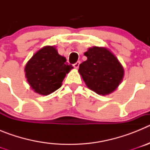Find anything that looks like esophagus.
I'll list each match as a JSON object with an SVG mask.
<instances>
[{"label": "esophagus", "instance_id": "1", "mask_svg": "<svg viewBox=\"0 0 150 150\" xmlns=\"http://www.w3.org/2000/svg\"><path fill=\"white\" fill-rule=\"evenodd\" d=\"M79 64H80V62H79H79H76V63L74 64V67H75V68H76V69H77L78 67H79Z\"/></svg>", "mask_w": 150, "mask_h": 150}]
</instances>
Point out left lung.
Masks as SVG:
<instances>
[{"mask_svg":"<svg viewBox=\"0 0 150 150\" xmlns=\"http://www.w3.org/2000/svg\"><path fill=\"white\" fill-rule=\"evenodd\" d=\"M84 55L87 60L79 64V73L88 88L98 95L115 91L124 76V69L116 56L107 48L93 46Z\"/></svg>","mask_w":150,"mask_h":150,"instance_id":"left-lung-1","label":"left lung"}]
</instances>
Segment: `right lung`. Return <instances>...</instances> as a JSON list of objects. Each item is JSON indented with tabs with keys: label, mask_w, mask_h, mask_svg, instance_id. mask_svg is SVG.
Listing matches in <instances>:
<instances>
[{
	"label": "right lung",
	"mask_w": 150,
	"mask_h": 150,
	"mask_svg": "<svg viewBox=\"0 0 150 150\" xmlns=\"http://www.w3.org/2000/svg\"><path fill=\"white\" fill-rule=\"evenodd\" d=\"M72 68L55 47L46 46L28 62L25 72L28 83L36 93L48 95L62 86L66 74Z\"/></svg>",
	"instance_id": "right-lung-1"
}]
</instances>
